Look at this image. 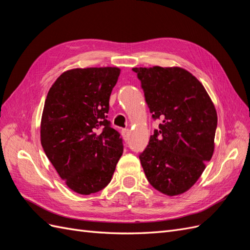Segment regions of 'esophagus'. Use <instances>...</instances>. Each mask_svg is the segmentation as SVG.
<instances>
[{"label": "esophagus", "instance_id": "34e87169", "mask_svg": "<svg viewBox=\"0 0 250 250\" xmlns=\"http://www.w3.org/2000/svg\"><path fill=\"white\" fill-rule=\"evenodd\" d=\"M129 133H130V130H129V129H123V130H122V135H123L124 140H127V139H128V137H129Z\"/></svg>", "mask_w": 250, "mask_h": 250}]
</instances>
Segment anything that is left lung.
Masks as SVG:
<instances>
[{
	"mask_svg": "<svg viewBox=\"0 0 250 250\" xmlns=\"http://www.w3.org/2000/svg\"><path fill=\"white\" fill-rule=\"evenodd\" d=\"M150 112L162 119L140 154L145 175L168 196L199 179L215 149L217 111L201 82L183 67H133Z\"/></svg>",
	"mask_w": 250,
	"mask_h": 250,
	"instance_id": "8db88e82",
	"label": "left lung"
}]
</instances>
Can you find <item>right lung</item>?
I'll list each match as a JSON object with an SVG mask.
<instances>
[{"instance_id":"add662e5","label":"right lung","mask_w":250,"mask_h":250,"mask_svg":"<svg viewBox=\"0 0 250 250\" xmlns=\"http://www.w3.org/2000/svg\"><path fill=\"white\" fill-rule=\"evenodd\" d=\"M120 72L116 66L65 71L44 101L42 146L65 185L81 195L106 187L123 153L120 133L106 120Z\"/></svg>"}]
</instances>
